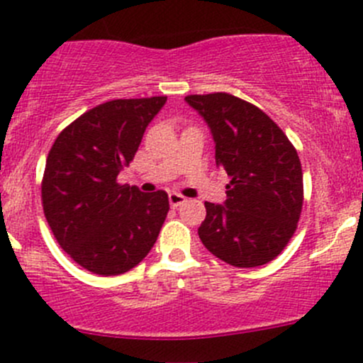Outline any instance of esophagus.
I'll list each match as a JSON object with an SVG mask.
<instances>
[{"mask_svg":"<svg viewBox=\"0 0 363 363\" xmlns=\"http://www.w3.org/2000/svg\"><path fill=\"white\" fill-rule=\"evenodd\" d=\"M185 203H186V199L182 196V194H177V192L169 194L171 208H178V206H182V204H185Z\"/></svg>","mask_w":363,"mask_h":363,"instance_id":"obj_1","label":"esophagus"}]
</instances>
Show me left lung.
Segmentation results:
<instances>
[{"mask_svg": "<svg viewBox=\"0 0 363 363\" xmlns=\"http://www.w3.org/2000/svg\"><path fill=\"white\" fill-rule=\"evenodd\" d=\"M186 103L208 122L216 166L230 177L223 204L204 203L203 245L234 267L274 260L301 218L304 185L297 150L255 104L227 92L192 94Z\"/></svg>", "mask_w": 363, "mask_h": 363, "instance_id": "left-lung-1", "label": "left lung"}]
</instances>
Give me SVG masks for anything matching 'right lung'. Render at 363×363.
<instances>
[{
    "label": "right lung",
    "mask_w": 363,
    "mask_h": 363,
    "mask_svg": "<svg viewBox=\"0 0 363 363\" xmlns=\"http://www.w3.org/2000/svg\"><path fill=\"white\" fill-rule=\"evenodd\" d=\"M166 96L98 104L61 130L42 180L45 218L61 248L87 271L117 276L155 245L169 199L117 182Z\"/></svg>",
    "instance_id": "add662e5"
}]
</instances>
